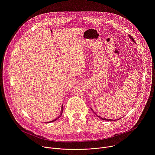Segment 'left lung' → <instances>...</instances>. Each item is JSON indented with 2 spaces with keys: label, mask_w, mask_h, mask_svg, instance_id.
<instances>
[{
  "label": "left lung",
  "mask_w": 155,
  "mask_h": 155,
  "mask_svg": "<svg viewBox=\"0 0 155 155\" xmlns=\"http://www.w3.org/2000/svg\"><path fill=\"white\" fill-rule=\"evenodd\" d=\"M128 36H129V37L130 39H131V40H132V41H133L134 43H136L135 40H134V38H133L132 37V36H131V35H130L129 34V35H128ZM91 109L92 111H93V112L94 113V112L93 111V110L91 108ZM94 114H95V113H94ZM96 115H97V117H99L100 119H101V120H107V121H115V120H120V119H117V120H110V119H106V118H102V117H99V116H98L97 114H96Z\"/></svg>",
  "instance_id": "8db88e82"
}]
</instances>
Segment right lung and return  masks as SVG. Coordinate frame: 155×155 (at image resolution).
Masks as SVG:
<instances>
[{"instance_id":"right-lung-1","label":"right lung","mask_w":155,"mask_h":155,"mask_svg":"<svg viewBox=\"0 0 155 155\" xmlns=\"http://www.w3.org/2000/svg\"><path fill=\"white\" fill-rule=\"evenodd\" d=\"M62 112H63V105H62V107H61V114H60V115H59V116L58 117V118H56L55 120H52V121H50V122H53V121H55L56 120H57L58 118H59V117L61 116V115H62ZM48 123V122H47Z\"/></svg>"}]
</instances>
